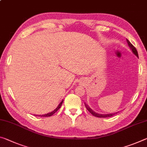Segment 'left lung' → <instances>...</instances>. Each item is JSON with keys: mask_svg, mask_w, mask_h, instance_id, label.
Here are the masks:
<instances>
[{"mask_svg": "<svg viewBox=\"0 0 147 147\" xmlns=\"http://www.w3.org/2000/svg\"><path fill=\"white\" fill-rule=\"evenodd\" d=\"M127 44H128V46H129V47L130 49H131V50H132L133 53H134V54L136 55L137 57H139V56H138V53H137V50H136V48H135L134 46L132 45V44H131V42H129V40H128L127 39ZM85 106H86V109H87V110H88V111H89L90 113L91 114H92V115L93 116H96V117H98V118H107V117H111V116L115 115L116 114L118 113H116L107 114V115H101V114H98V113H95V112H94V111H93L92 110V109H90V107H88L86 104H85Z\"/></svg>", "mask_w": 147, "mask_h": 147, "instance_id": "left-lung-1", "label": "left lung"}]
</instances>
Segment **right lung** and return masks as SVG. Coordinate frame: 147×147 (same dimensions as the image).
Wrapping results in <instances>:
<instances>
[{
	"instance_id": "obj_1",
	"label": "right lung",
	"mask_w": 147,
	"mask_h": 147,
	"mask_svg": "<svg viewBox=\"0 0 147 147\" xmlns=\"http://www.w3.org/2000/svg\"><path fill=\"white\" fill-rule=\"evenodd\" d=\"M63 101L61 102V103H60L59 104V105L57 106V107L56 109H55L54 111H53L52 112H51V113H47V114H46V115H38V116H43V117H48V116H52L53 114H54L55 112H57L58 110H59V109H60V107H61V105H62V103H63Z\"/></svg>"
}]
</instances>
